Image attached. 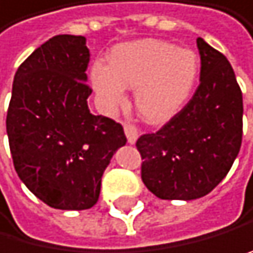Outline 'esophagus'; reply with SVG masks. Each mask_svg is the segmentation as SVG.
<instances>
[{"label":"esophagus","mask_w":253,"mask_h":253,"mask_svg":"<svg viewBox=\"0 0 253 253\" xmlns=\"http://www.w3.org/2000/svg\"><path fill=\"white\" fill-rule=\"evenodd\" d=\"M125 134H126V139H128V144H136L139 133H137V129H136L134 125L126 124L125 125Z\"/></svg>","instance_id":"1"}]
</instances>
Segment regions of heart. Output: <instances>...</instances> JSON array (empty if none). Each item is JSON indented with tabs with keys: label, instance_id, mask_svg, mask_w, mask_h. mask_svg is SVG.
I'll list each match as a JSON object with an SVG mask.
<instances>
[{
	"label": "heart",
	"instance_id": "1",
	"mask_svg": "<svg viewBox=\"0 0 253 253\" xmlns=\"http://www.w3.org/2000/svg\"><path fill=\"white\" fill-rule=\"evenodd\" d=\"M199 73L200 61L191 49L144 39L114 46L109 64L95 62L89 78L105 111L124 105L126 89H134L137 114L148 124L161 125L188 103Z\"/></svg>",
	"mask_w": 253,
	"mask_h": 253
}]
</instances>
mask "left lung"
<instances>
[{
  "label": "left lung",
  "mask_w": 253,
  "mask_h": 253,
  "mask_svg": "<svg viewBox=\"0 0 253 253\" xmlns=\"http://www.w3.org/2000/svg\"><path fill=\"white\" fill-rule=\"evenodd\" d=\"M200 84L160 131L144 134L142 181L163 200L207 196L225 178L243 141V93L227 57L197 39Z\"/></svg>",
  "instance_id": "8db88e82"
}]
</instances>
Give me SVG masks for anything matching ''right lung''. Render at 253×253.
I'll return each instance as SVG.
<instances>
[{
  "instance_id": "1",
  "label": "right lung",
  "mask_w": 253,
  "mask_h": 253,
  "mask_svg": "<svg viewBox=\"0 0 253 253\" xmlns=\"http://www.w3.org/2000/svg\"><path fill=\"white\" fill-rule=\"evenodd\" d=\"M89 48L83 36H54L13 76L6 129L25 186L56 210L97 204L103 172L126 144L122 125L92 114Z\"/></svg>"
}]
</instances>
